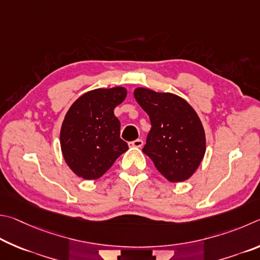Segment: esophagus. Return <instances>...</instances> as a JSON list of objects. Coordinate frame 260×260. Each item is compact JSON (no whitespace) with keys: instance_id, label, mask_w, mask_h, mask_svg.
I'll list each match as a JSON object with an SVG mask.
<instances>
[{"instance_id":"34e87169","label":"esophagus","mask_w":260,"mask_h":260,"mask_svg":"<svg viewBox=\"0 0 260 260\" xmlns=\"http://www.w3.org/2000/svg\"><path fill=\"white\" fill-rule=\"evenodd\" d=\"M131 147H136V148H140L144 145V142L142 139H137V140H134V142H131L130 144Z\"/></svg>"}]
</instances>
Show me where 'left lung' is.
<instances>
[{
  "instance_id": "obj_1",
  "label": "left lung",
  "mask_w": 260,
  "mask_h": 260,
  "mask_svg": "<svg viewBox=\"0 0 260 260\" xmlns=\"http://www.w3.org/2000/svg\"><path fill=\"white\" fill-rule=\"evenodd\" d=\"M134 94L152 124L143 152L171 183L189 179L207 149L206 133L195 109L175 93L136 88Z\"/></svg>"
}]
</instances>
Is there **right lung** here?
<instances>
[{
	"instance_id": "add662e5",
	"label": "right lung",
	"mask_w": 260,
	"mask_h": 260,
	"mask_svg": "<svg viewBox=\"0 0 260 260\" xmlns=\"http://www.w3.org/2000/svg\"><path fill=\"white\" fill-rule=\"evenodd\" d=\"M125 97L123 86L94 89L77 98L67 111L60 129L61 153L80 178H100L129 149L120 138L121 123L114 115V108Z\"/></svg>"
}]
</instances>
